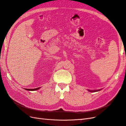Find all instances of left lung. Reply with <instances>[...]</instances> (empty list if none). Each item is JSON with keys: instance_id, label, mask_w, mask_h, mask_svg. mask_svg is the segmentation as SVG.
<instances>
[{"instance_id": "left-lung-1", "label": "left lung", "mask_w": 126, "mask_h": 126, "mask_svg": "<svg viewBox=\"0 0 126 126\" xmlns=\"http://www.w3.org/2000/svg\"><path fill=\"white\" fill-rule=\"evenodd\" d=\"M99 90H88V91H90V92H95V91H97Z\"/></svg>"}]
</instances>
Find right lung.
<instances>
[{
  "label": "right lung",
  "mask_w": 126,
  "mask_h": 126,
  "mask_svg": "<svg viewBox=\"0 0 126 126\" xmlns=\"http://www.w3.org/2000/svg\"><path fill=\"white\" fill-rule=\"evenodd\" d=\"M39 88H40V87L39 88H35V89H25H25H26L27 90H28V91H34V90H38Z\"/></svg>",
  "instance_id": "obj_1"
}]
</instances>
